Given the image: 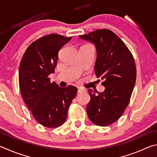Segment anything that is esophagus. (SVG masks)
<instances>
[{
    "label": "esophagus",
    "mask_w": 157,
    "mask_h": 157,
    "mask_svg": "<svg viewBox=\"0 0 157 157\" xmlns=\"http://www.w3.org/2000/svg\"><path fill=\"white\" fill-rule=\"evenodd\" d=\"M85 89L83 88H81V87H79L78 89V93H82V92H84Z\"/></svg>",
    "instance_id": "esophagus-1"
}]
</instances>
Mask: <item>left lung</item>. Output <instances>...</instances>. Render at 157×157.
<instances>
[{
	"label": "left lung",
	"mask_w": 157,
	"mask_h": 157,
	"mask_svg": "<svg viewBox=\"0 0 157 157\" xmlns=\"http://www.w3.org/2000/svg\"><path fill=\"white\" fill-rule=\"evenodd\" d=\"M79 38L95 46V75L104 80L102 84L105 87L98 94L88 90L91 100L86 106L87 115L96 125H110L123 115L129 102L136 78L134 59L124 42L108 29L97 30Z\"/></svg>",
	"instance_id": "8db88e82"
}]
</instances>
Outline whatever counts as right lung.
<instances>
[{"mask_svg": "<svg viewBox=\"0 0 157 157\" xmlns=\"http://www.w3.org/2000/svg\"><path fill=\"white\" fill-rule=\"evenodd\" d=\"M71 38L57 34L42 36L28 46L20 63L18 81L23 99L35 120L49 128L64 123L78 91L71 85L59 87L49 78L55 73L59 50Z\"/></svg>", "mask_w": 157, "mask_h": 157, "instance_id": "right-lung-1", "label": "right lung"}]
</instances>
